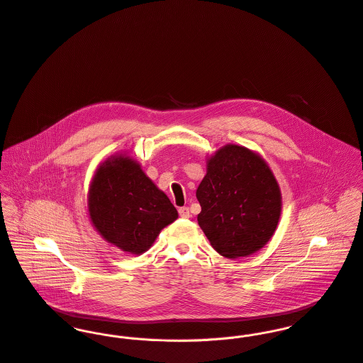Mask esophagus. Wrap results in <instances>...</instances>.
<instances>
[{"label":"esophagus","instance_id":"1","mask_svg":"<svg viewBox=\"0 0 363 363\" xmlns=\"http://www.w3.org/2000/svg\"><path fill=\"white\" fill-rule=\"evenodd\" d=\"M179 215H180L182 218H190V216H191L190 209L187 207L179 208Z\"/></svg>","mask_w":363,"mask_h":363}]
</instances>
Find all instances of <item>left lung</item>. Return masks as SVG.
Listing matches in <instances>:
<instances>
[{
  "instance_id": "obj_1",
  "label": "left lung",
  "mask_w": 363,
  "mask_h": 363,
  "mask_svg": "<svg viewBox=\"0 0 363 363\" xmlns=\"http://www.w3.org/2000/svg\"><path fill=\"white\" fill-rule=\"evenodd\" d=\"M199 225L223 257H246L274 235L281 215L278 183L259 155L226 145L208 160L197 189Z\"/></svg>"
}]
</instances>
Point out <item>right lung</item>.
Here are the masks:
<instances>
[{
    "instance_id": "1",
    "label": "right lung",
    "mask_w": 363,
    "mask_h": 363,
    "mask_svg": "<svg viewBox=\"0 0 363 363\" xmlns=\"http://www.w3.org/2000/svg\"><path fill=\"white\" fill-rule=\"evenodd\" d=\"M89 215L96 230L123 252L141 255L159 232L177 219L167 196L125 156L99 166L89 190Z\"/></svg>"
}]
</instances>
